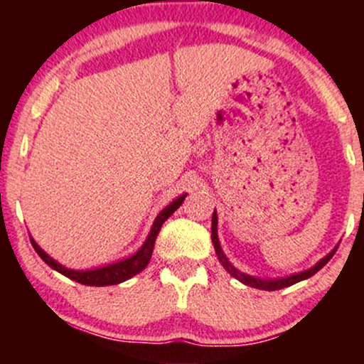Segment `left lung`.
Segmentation results:
<instances>
[{
  "label": "left lung",
  "instance_id": "obj_1",
  "mask_svg": "<svg viewBox=\"0 0 364 364\" xmlns=\"http://www.w3.org/2000/svg\"><path fill=\"white\" fill-rule=\"evenodd\" d=\"M212 243H214L215 253H217V257H219L220 263H223V267L225 270H228L229 274L232 275V277L237 279V281H241L243 284H246V286L255 287V289H263V291H277V289H282V287H289V286H292V284L311 277V275H315L316 272H318L321 267H323L325 263H327L330 258L333 257V253H336V250H337V248H333L332 252L327 255V257L321 258L320 262H316V265H313L311 269L304 270V272H299V274H294V275H287V277H281V279H258V277H253V275L240 272V270L235 269V267L229 263L228 258H225L223 248H220L219 237H217V212L215 210H214V215H212Z\"/></svg>",
  "mask_w": 364,
  "mask_h": 364
}]
</instances>
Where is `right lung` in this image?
Segmentation results:
<instances>
[{
	"label": "right lung",
	"instance_id": "right-lung-1",
	"mask_svg": "<svg viewBox=\"0 0 364 364\" xmlns=\"http://www.w3.org/2000/svg\"><path fill=\"white\" fill-rule=\"evenodd\" d=\"M185 196L186 195L178 196V198L173 200V203H169L164 210L159 212L156 220H154L152 229H150L147 240H145V243L141 245V248L139 250V252H136L135 255H132V257L124 258V260H121V262L101 267V269H94V270L66 269V267H63L61 263L53 260V258L49 257V255L46 253L44 250L41 248V246L37 245L34 240H32V237H31V243H32V246H34L37 255H39V257L43 258V260L48 263L49 267H51V269L56 270V272L63 274L65 277L72 279V281L85 284V286H97V287L112 286V284L124 282V281H128L129 277H133V275L141 272V270L149 265L150 257H152V252H154V245H156V237L159 235V231H161V225L174 214V210H176L179 205H181L183 200H185Z\"/></svg>",
	"mask_w": 364,
	"mask_h": 364
}]
</instances>
